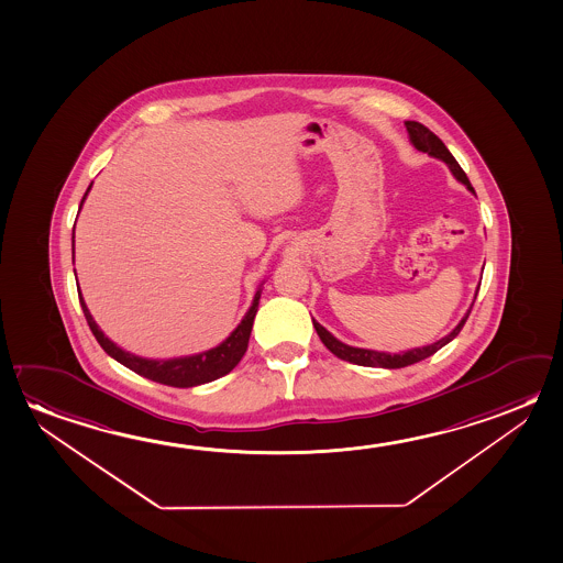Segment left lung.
Here are the masks:
<instances>
[{"mask_svg": "<svg viewBox=\"0 0 563 563\" xmlns=\"http://www.w3.org/2000/svg\"><path fill=\"white\" fill-rule=\"evenodd\" d=\"M405 126H407V131H409V139H411L412 146H415L417 151L427 152L432 158L446 162L448 168L454 174V178L457 179V181H462L470 191H473L472 184H470V179L465 176V172L462 170V166H460L454 156H452V152L448 151L446 144L442 143L437 134L430 131L429 126L417 123V121H405ZM477 291H479V286H477ZM477 291H475V297H477ZM475 297H473V303H475ZM473 303L470 305V309L465 312L464 319L457 322V327H455L454 331L446 334L444 339H440L438 342H434V344H429V346H422V349L407 350V352H401V354H389V352H377V350L354 349V346H349V344L340 342L339 339H334L331 332L327 331V329L314 321V319H312V327H314V331L319 334V339L322 340V344L331 350L332 354L340 357V360H346L350 364H357V366L397 369V367L417 364L420 360L432 356V354L442 349V346H446L448 342H452V340L460 334V331L464 329L465 321H467V317H470V312H472Z\"/></svg>", "mask_w": 563, "mask_h": 563, "instance_id": "8db88e82", "label": "left lung"}]
</instances>
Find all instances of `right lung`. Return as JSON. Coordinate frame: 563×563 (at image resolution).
Wrapping results in <instances>:
<instances>
[{"mask_svg": "<svg viewBox=\"0 0 563 563\" xmlns=\"http://www.w3.org/2000/svg\"><path fill=\"white\" fill-rule=\"evenodd\" d=\"M90 188H88V191H90ZM88 191H86V196H88ZM86 196L81 197V203H84ZM260 294H262V289H258L254 295L251 309L244 314L241 324L219 346L196 354V356L174 357V360H146V357L134 356L131 352L119 349L101 332L90 311H88V307H86L80 289H78L81 311L86 314V321L90 324L91 332L98 340L99 346L106 350L109 356L115 357L119 364L133 369L134 374L143 375V377L152 379L156 384L170 385V387H196V385L209 384V382L229 374L232 367L241 362L244 352L249 349L252 324H254V317L258 312Z\"/></svg>", "mask_w": 563, "mask_h": 563, "instance_id": "obj_1", "label": "right lung"}]
</instances>
